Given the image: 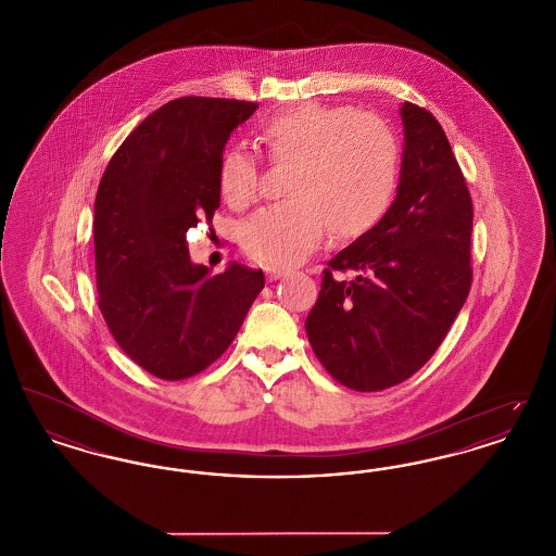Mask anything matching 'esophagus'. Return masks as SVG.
<instances>
[{"label": "esophagus", "mask_w": 556, "mask_h": 556, "mask_svg": "<svg viewBox=\"0 0 556 556\" xmlns=\"http://www.w3.org/2000/svg\"><path fill=\"white\" fill-rule=\"evenodd\" d=\"M265 273L266 277H268V281H277V279H281V277L288 275L286 268H277V266H266Z\"/></svg>", "instance_id": "obj_1"}]
</instances>
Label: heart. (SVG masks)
I'll use <instances>...</instances> for the list:
<instances>
[{
  "label": "heart",
  "mask_w": 556,
  "mask_h": 556,
  "mask_svg": "<svg viewBox=\"0 0 556 556\" xmlns=\"http://www.w3.org/2000/svg\"><path fill=\"white\" fill-rule=\"evenodd\" d=\"M268 159L291 164V200L256 212L241 229L243 250L268 266L304 263L327 229L358 238L390 208L397 186L400 146L377 116L354 108L302 104L273 116L261 132ZM256 162L229 150L218 164V189L229 206L252 202Z\"/></svg>",
  "instance_id": "1"
}]
</instances>
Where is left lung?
<instances>
[{"instance_id": "8db88e82", "label": "left lung", "mask_w": 556, "mask_h": 556, "mask_svg": "<svg viewBox=\"0 0 556 556\" xmlns=\"http://www.w3.org/2000/svg\"><path fill=\"white\" fill-rule=\"evenodd\" d=\"M404 150L392 206L325 268L306 333L342 386L379 392L408 379L444 342L471 288L473 204L448 137L404 102ZM357 270L348 285L333 269Z\"/></svg>"}]
</instances>
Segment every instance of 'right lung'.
<instances>
[{
	"instance_id": "1",
	"label": "right lung",
	"mask_w": 556,
	"mask_h": 556,
	"mask_svg": "<svg viewBox=\"0 0 556 556\" xmlns=\"http://www.w3.org/2000/svg\"><path fill=\"white\" fill-rule=\"evenodd\" d=\"M256 104L179 98L152 112L110 160L93 206L100 311L123 352L166 381L212 365L236 340L263 270L218 275L189 258L187 231L220 204L218 164Z\"/></svg>"
}]
</instances>
